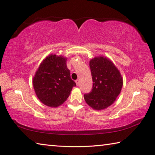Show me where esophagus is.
Instances as JSON below:
<instances>
[{"label": "esophagus", "mask_w": 155, "mask_h": 155, "mask_svg": "<svg viewBox=\"0 0 155 155\" xmlns=\"http://www.w3.org/2000/svg\"><path fill=\"white\" fill-rule=\"evenodd\" d=\"M75 82H76V84H77V86H78V85H79V81L76 80Z\"/></svg>", "instance_id": "esophagus-1"}]
</instances>
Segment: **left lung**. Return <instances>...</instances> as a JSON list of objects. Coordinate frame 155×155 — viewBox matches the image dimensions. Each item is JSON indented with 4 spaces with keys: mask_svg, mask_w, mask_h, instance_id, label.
<instances>
[{
    "mask_svg": "<svg viewBox=\"0 0 155 155\" xmlns=\"http://www.w3.org/2000/svg\"><path fill=\"white\" fill-rule=\"evenodd\" d=\"M89 66L93 78V88L84 95L86 103L96 110L108 107L120 93L123 80L116 66L103 56L92 58Z\"/></svg>",
    "mask_w": 155,
    "mask_h": 155,
    "instance_id": "obj_1",
    "label": "left lung"
}]
</instances>
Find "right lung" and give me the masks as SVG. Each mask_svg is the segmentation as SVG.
Wrapping results in <instances>:
<instances>
[{
	"mask_svg": "<svg viewBox=\"0 0 155 155\" xmlns=\"http://www.w3.org/2000/svg\"><path fill=\"white\" fill-rule=\"evenodd\" d=\"M67 58L51 54L42 61L32 80L34 90L42 103L50 107L63 104L76 83L71 78Z\"/></svg>",
	"mask_w": 155,
	"mask_h": 155,
	"instance_id": "obj_1",
	"label": "right lung"
}]
</instances>
